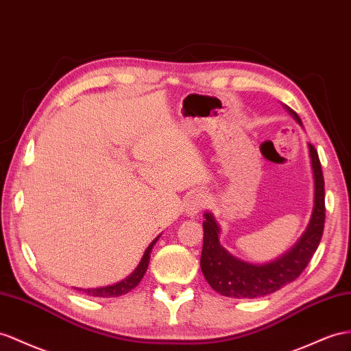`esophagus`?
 I'll return each instance as SVG.
<instances>
[{
    "mask_svg": "<svg viewBox=\"0 0 351 351\" xmlns=\"http://www.w3.org/2000/svg\"><path fill=\"white\" fill-rule=\"evenodd\" d=\"M206 195L202 193H195L193 195L188 197V200L185 202V212L193 217V215L199 213L204 206H206Z\"/></svg>",
    "mask_w": 351,
    "mask_h": 351,
    "instance_id": "1",
    "label": "esophagus"
}]
</instances>
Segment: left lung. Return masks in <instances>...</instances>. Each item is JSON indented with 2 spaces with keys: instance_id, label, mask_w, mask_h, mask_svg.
Wrapping results in <instances>:
<instances>
[{
  "instance_id": "obj_1",
  "label": "left lung",
  "mask_w": 351,
  "mask_h": 351,
  "mask_svg": "<svg viewBox=\"0 0 351 351\" xmlns=\"http://www.w3.org/2000/svg\"><path fill=\"white\" fill-rule=\"evenodd\" d=\"M300 124L296 112L289 111ZM314 175V208L307 230L289 252L276 261L254 265L236 259L219 243V227L206 212L203 221V250L200 267L213 291L230 298H258L282 289L304 271L320 243L325 228V181L317 151L308 143Z\"/></svg>"
}]
</instances>
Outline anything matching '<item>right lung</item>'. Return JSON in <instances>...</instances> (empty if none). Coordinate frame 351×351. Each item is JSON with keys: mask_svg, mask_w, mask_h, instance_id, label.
I'll return each mask as SVG.
<instances>
[{"mask_svg": "<svg viewBox=\"0 0 351 351\" xmlns=\"http://www.w3.org/2000/svg\"><path fill=\"white\" fill-rule=\"evenodd\" d=\"M160 237V236H158ZM158 237L152 241V243L147 247L145 254H143L141 263L138 265V268L134 269V271L129 276L125 277L123 282L120 283H115L112 286H105V287H96V289H78V291H83L86 295L90 296H99V298H114V296H121L124 293L130 292L132 289H134L139 285V282L142 280L143 274H145L148 264H149V255H151V250L152 246L156 245V241L158 240Z\"/></svg>", "mask_w": 351, "mask_h": 351, "instance_id": "right-lung-1", "label": "right lung"}]
</instances>
